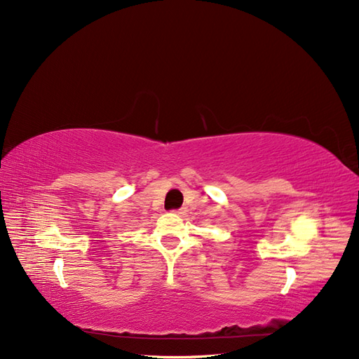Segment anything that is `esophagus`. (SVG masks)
<instances>
[{
	"mask_svg": "<svg viewBox=\"0 0 359 359\" xmlns=\"http://www.w3.org/2000/svg\"><path fill=\"white\" fill-rule=\"evenodd\" d=\"M173 212L178 214V215H186L187 214V208H180V210H173Z\"/></svg>",
	"mask_w": 359,
	"mask_h": 359,
	"instance_id": "esophagus-1",
	"label": "esophagus"
}]
</instances>
